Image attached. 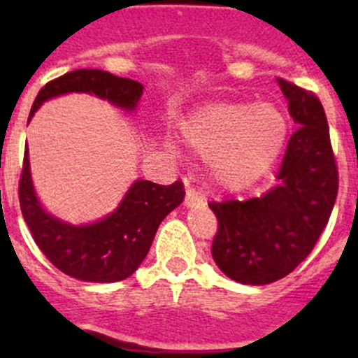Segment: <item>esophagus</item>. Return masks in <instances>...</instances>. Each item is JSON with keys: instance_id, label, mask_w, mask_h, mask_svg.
Masks as SVG:
<instances>
[{"instance_id": "obj_1", "label": "esophagus", "mask_w": 358, "mask_h": 358, "mask_svg": "<svg viewBox=\"0 0 358 358\" xmlns=\"http://www.w3.org/2000/svg\"><path fill=\"white\" fill-rule=\"evenodd\" d=\"M202 202V196L197 192L196 189L192 187H187V194H185V206H196Z\"/></svg>"}]
</instances>
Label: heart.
I'll list each match as a JSON object with an SVG mask.
<instances>
[{"mask_svg":"<svg viewBox=\"0 0 358 358\" xmlns=\"http://www.w3.org/2000/svg\"><path fill=\"white\" fill-rule=\"evenodd\" d=\"M180 133L197 156L209 159L216 185L237 190L272 168L286 145L289 124L272 102L213 100L183 117Z\"/></svg>","mask_w":358,"mask_h":358,"instance_id":"b5f03b06","label":"heart"}]
</instances>
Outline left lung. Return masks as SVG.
I'll list each match as a JSON object with an SVG mask.
<instances>
[{"instance_id":"1","label":"left lung","mask_w":358,"mask_h":358,"mask_svg":"<svg viewBox=\"0 0 358 358\" xmlns=\"http://www.w3.org/2000/svg\"><path fill=\"white\" fill-rule=\"evenodd\" d=\"M298 129L287 142L273 187L248 201L209 202L218 220L211 255L232 280L275 282L312 252L338 196V166L326 112L312 92L279 78Z\"/></svg>"}]
</instances>
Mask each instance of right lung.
Masks as SVG:
<instances>
[{"label": "right lung", "mask_w": 358, "mask_h": 358, "mask_svg": "<svg viewBox=\"0 0 358 358\" xmlns=\"http://www.w3.org/2000/svg\"><path fill=\"white\" fill-rule=\"evenodd\" d=\"M72 92L92 93L121 109L135 110L143 86L100 69H78L39 90L29 121L43 102ZM183 197L185 190L180 180L171 185L136 180L109 216L76 227L43 209L32 187L29 150L24 152L19 201L32 239L60 272L86 282H117L131 275L152 246L161 222L182 204Z\"/></svg>", "instance_id": "1"}]
</instances>
